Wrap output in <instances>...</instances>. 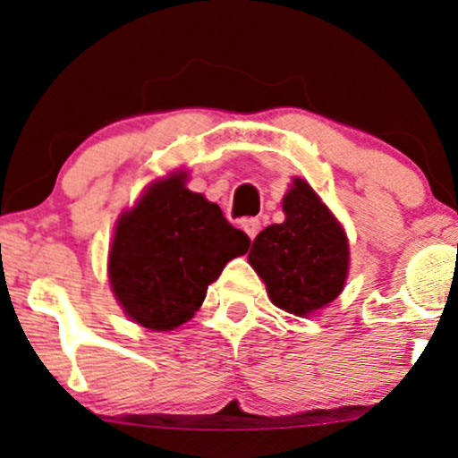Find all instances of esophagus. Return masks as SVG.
Segmentation results:
<instances>
[{
    "mask_svg": "<svg viewBox=\"0 0 458 458\" xmlns=\"http://www.w3.org/2000/svg\"><path fill=\"white\" fill-rule=\"evenodd\" d=\"M241 228L245 230L247 236L253 241L258 236V233H260V219L256 217H250V219H243V224H241Z\"/></svg>",
    "mask_w": 458,
    "mask_h": 458,
    "instance_id": "1",
    "label": "esophagus"
}]
</instances>
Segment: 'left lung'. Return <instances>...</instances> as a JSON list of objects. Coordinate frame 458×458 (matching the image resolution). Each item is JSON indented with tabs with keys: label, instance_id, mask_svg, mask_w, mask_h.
<instances>
[{
	"label": "left lung",
	"instance_id": "8db88e82",
	"mask_svg": "<svg viewBox=\"0 0 458 458\" xmlns=\"http://www.w3.org/2000/svg\"><path fill=\"white\" fill-rule=\"evenodd\" d=\"M284 213L285 222L268 225L253 239L247 258L275 305L302 318L327 307L344 290L350 267L348 236L302 179L292 181Z\"/></svg>",
	"mask_w": 458,
	"mask_h": 458
}]
</instances>
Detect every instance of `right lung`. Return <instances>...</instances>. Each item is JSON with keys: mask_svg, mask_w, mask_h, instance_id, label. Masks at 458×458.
<instances>
[{"mask_svg": "<svg viewBox=\"0 0 458 458\" xmlns=\"http://www.w3.org/2000/svg\"><path fill=\"white\" fill-rule=\"evenodd\" d=\"M247 250L250 236L176 173L148 185L119 217L108 253L110 288L140 327L173 330L198 311L225 264Z\"/></svg>", "mask_w": 458, "mask_h": 458, "instance_id": "obj_1", "label": "right lung"}]
</instances>
